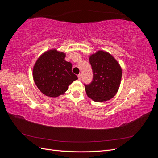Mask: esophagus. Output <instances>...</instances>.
Instances as JSON below:
<instances>
[{
    "mask_svg": "<svg viewBox=\"0 0 158 158\" xmlns=\"http://www.w3.org/2000/svg\"><path fill=\"white\" fill-rule=\"evenodd\" d=\"M78 78L79 80H80L81 79H82V76H81V74H78Z\"/></svg>",
    "mask_w": 158,
    "mask_h": 158,
    "instance_id": "obj_1",
    "label": "esophagus"
}]
</instances>
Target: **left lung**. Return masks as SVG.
Masks as SVG:
<instances>
[{
  "label": "left lung",
  "mask_w": 158,
  "mask_h": 158,
  "mask_svg": "<svg viewBox=\"0 0 158 158\" xmlns=\"http://www.w3.org/2000/svg\"><path fill=\"white\" fill-rule=\"evenodd\" d=\"M93 70V81L85 85L88 96L96 102H106L117 93L122 78V69L109 52L99 50L89 57Z\"/></svg>",
  "instance_id": "8db88e82"
}]
</instances>
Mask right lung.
Wrapping results in <instances>:
<instances>
[{
  "label": "right lung",
  "instance_id": "1",
  "mask_svg": "<svg viewBox=\"0 0 158 158\" xmlns=\"http://www.w3.org/2000/svg\"><path fill=\"white\" fill-rule=\"evenodd\" d=\"M66 54L56 49L42 53L33 67V78L40 92L56 98L67 91L69 85L78 80L72 73V64L65 60Z\"/></svg>",
  "mask_w": 158,
  "mask_h": 158
}]
</instances>
